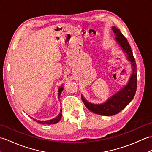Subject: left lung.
Segmentation results:
<instances>
[{
	"instance_id": "obj_1",
	"label": "left lung",
	"mask_w": 152,
	"mask_h": 152,
	"mask_svg": "<svg viewBox=\"0 0 152 152\" xmlns=\"http://www.w3.org/2000/svg\"><path fill=\"white\" fill-rule=\"evenodd\" d=\"M112 30L116 37L115 40L122 52L124 53L126 59L131 63L132 73L128 83L122 89L115 93L107 100L102 104H93L88 102L82 94V99L86 107L94 113L103 116H112L117 114L124 109L135 96L137 84V65L133 52L127 39L123 36L118 28L112 26Z\"/></svg>"
}]
</instances>
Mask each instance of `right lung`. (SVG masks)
Wrapping results in <instances>:
<instances>
[{
    "label": "right lung",
    "instance_id": "1",
    "mask_svg": "<svg viewBox=\"0 0 152 152\" xmlns=\"http://www.w3.org/2000/svg\"><path fill=\"white\" fill-rule=\"evenodd\" d=\"M63 90V85H62V86L61 87H59L58 88V98L59 99V97L60 96H61V92ZM62 109H60V113H59V115L56 116V117L52 118V119H50V120H48V121H37V120L35 119V118H33L34 121H36L38 123H40V124H56V123H58L60 119H61V115H62Z\"/></svg>",
    "mask_w": 152,
    "mask_h": 152
}]
</instances>
